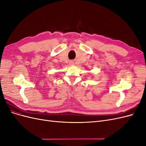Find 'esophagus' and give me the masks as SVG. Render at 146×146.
<instances>
[{
    "label": "esophagus",
    "instance_id": "34e87169",
    "mask_svg": "<svg viewBox=\"0 0 146 146\" xmlns=\"http://www.w3.org/2000/svg\"><path fill=\"white\" fill-rule=\"evenodd\" d=\"M70 64H74V62L73 61H70Z\"/></svg>",
    "mask_w": 146,
    "mask_h": 146
}]
</instances>
